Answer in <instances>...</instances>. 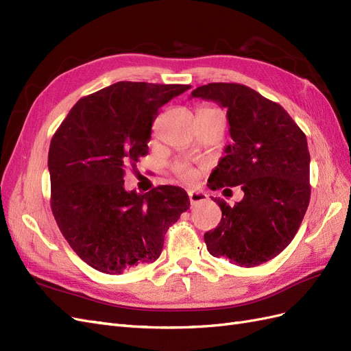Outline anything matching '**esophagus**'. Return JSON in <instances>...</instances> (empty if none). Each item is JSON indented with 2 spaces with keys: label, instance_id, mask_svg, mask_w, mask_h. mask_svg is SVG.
<instances>
[{
  "label": "esophagus",
  "instance_id": "34e87169",
  "mask_svg": "<svg viewBox=\"0 0 351 351\" xmlns=\"http://www.w3.org/2000/svg\"><path fill=\"white\" fill-rule=\"evenodd\" d=\"M189 199L190 204L195 205L197 202H204L208 199V195L204 192H197V190H189Z\"/></svg>",
  "mask_w": 351,
  "mask_h": 351
}]
</instances>
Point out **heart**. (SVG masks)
Wrapping results in <instances>:
<instances>
[{
	"instance_id": "1",
	"label": "heart",
	"mask_w": 351,
	"mask_h": 351,
	"mask_svg": "<svg viewBox=\"0 0 351 351\" xmlns=\"http://www.w3.org/2000/svg\"><path fill=\"white\" fill-rule=\"evenodd\" d=\"M200 111H218L217 108H212V107H205V108H200ZM173 171L177 177L180 178H184L189 180L195 176V168L190 165L186 161H178L173 165Z\"/></svg>"
}]
</instances>
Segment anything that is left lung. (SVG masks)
<instances>
[{"mask_svg":"<svg viewBox=\"0 0 351 351\" xmlns=\"http://www.w3.org/2000/svg\"><path fill=\"white\" fill-rule=\"evenodd\" d=\"M192 98L215 101L227 110L230 124L232 145L212 171L209 189L241 186L244 192L234 206L214 199L222 218L205 232L208 252L240 267H258L289 246L309 206L306 134L280 104L244 84L208 83Z\"/></svg>","mask_w":351,"mask_h":351,"instance_id":"8db88e82","label":"left lung"}]
</instances>
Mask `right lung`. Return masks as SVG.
I'll return each mask as SVG.
<instances>
[{"mask_svg": "<svg viewBox=\"0 0 351 351\" xmlns=\"http://www.w3.org/2000/svg\"><path fill=\"white\" fill-rule=\"evenodd\" d=\"M187 89L117 82L79 99L52 136V214L70 247L99 272L117 275L156 261L165 232L190 206L177 186L145 195L124 189L125 168L147 155L158 110Z\"/></svg>", "mask_w": 351, "mask_h": 351, "instance_id": "right-lung-1", "label": "right lung"}]
</instances>
